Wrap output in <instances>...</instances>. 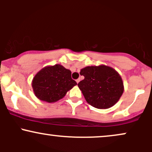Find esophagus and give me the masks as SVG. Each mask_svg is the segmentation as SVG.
<instances>
[{"instance_id": "obj_1", "label": "esophagus", "mask_w": 152, "mask_h": 152, "mask_svg": "<svg viewBox=\"0 0 152 152\" xmlns=\"http://www.w3.org/2000/svg\"><path fill=\"white\" fill-rule=\"evenodd\" d=\"M76 81V83H79V81H80V79H77Z\"/></svg>"}]
</instances>
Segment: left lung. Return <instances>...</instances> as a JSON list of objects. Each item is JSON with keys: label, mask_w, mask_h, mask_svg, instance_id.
Returning a JSON list of instances; mask_svg holds the SVG:
<instances>
[{"label": "left lung", "mask_w": 152, "mask_h": 152, "mask_svg": "<svg viewBox=\"0 0 152 152\" xmlns=\"http://www.w3.org/2000/svg\"><path fill=\"white\" fill-rule=\"evenodd\" d=\"M80 74L84 79L78 83V88L91 106L100 109L116 104L124 92V83L119 74L105 65L86 66Z\"/></svg>", "instance_id": "8db88e82"}]
</instances>
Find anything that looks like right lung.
Listing matches in <instances>:
<instances>
[{"instance_id": "obj_1", "label": "right lung", "mask_w": 152, "mask_h": 152, "mask_svg": "<svg viewBox=\"0 0 152 152\" xmlns=\"http://www.w3.org/2000/svg\"><path fill=\"white\" fill-rule=\"evenodd\" d=\"M76 82L71 78V71L61 64L47 66L35 75L32 80L34 93L39 100L54 103L64 98Z\"/></svg>"}]
</instances>
